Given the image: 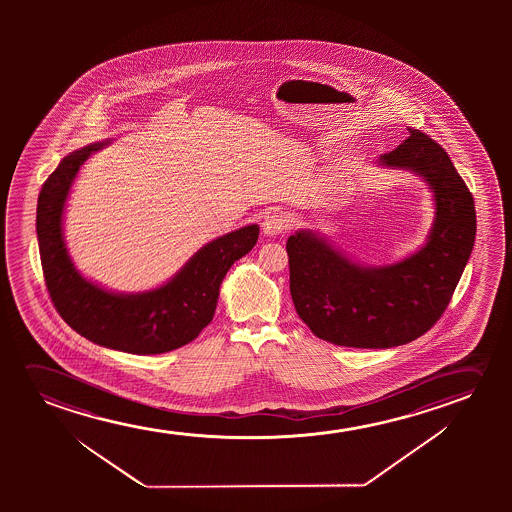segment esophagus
I'll return each mask as SVG.
<instances>
[{
    "label": "esophagus",
    "instance_id": "1",
    "mask_svg": "<svg viewBox=\"0 0 512 512\" xmlns=\"http://www.w3.org/2000/svg\"><path fill=\"white\" fill-rule=\"evenodd\" d=\"M288 220L285 215H281V213H271V215H267L264 218V222H262V231L267 236H276V234H281L283 231H287Z\"/></svg>",
    "mask_w": 512,
    "mask_h": 512
}]
</instances>
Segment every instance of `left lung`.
Here are the masks:
<instances>
[{
    "label": "left lung",
    "instance_id": "8db88e82",
    "mask_svg": "<svg viewBox=\"0 0 512 512\" xmlns=\"http://www.w3.org/2000/svg\"><path fill=\"white\" fill-rule=\"evenodd\" d=\"M379 166L409 169L434 194L427 243L406 259L364 266L313 231L287 241L295 311L323 341L348 348H393L434 327L448 308L476 239L474 197L446 150L420 129Z\"/></svg>",
    "mask_w": 512,
    "mask_h": 512
}]
</instances>
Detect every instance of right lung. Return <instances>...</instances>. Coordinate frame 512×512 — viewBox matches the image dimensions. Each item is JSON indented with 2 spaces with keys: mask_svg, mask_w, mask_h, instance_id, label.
<instances>
[{
  "mask_svg": "<svg viewBox=\"0 0 512 512\" xmlns=\"http://www.w3.org/2000/svg\"><path fill=\"white\" fill-rule=\"evenodd\" d=\"M106 143L66 155L43 183L36 208V234L50 299L64 322L80 336L110 350L157 355L194 341L213 320L220 285L236 260L259 239V225L213 239L197 250L159 288L115 294L84 278L73 266L63 236L64 204L78 169Z\"/></svg>",
  "mask_w": 512,
  "mask_h": 512,
  "instance_id": "obj_1",
  "label": "right lung"
}]
</instances>
